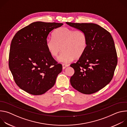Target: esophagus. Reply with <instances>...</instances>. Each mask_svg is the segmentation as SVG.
Wrapping results in <instances>:
<instances>
[{
	"label": "esophagus",
	"mask_w": 127,
	"mask_h": 127,
	"mask_svg": "<svg viewBox=\"0 0 127 127\" xmlns=\"http://www.w3.org/2000/svg\"><path fill=\"white\" fill-rule=\"evenodd\" d=\"M69 65H67V64H62V68H63V69H65L66 67H68Z\"/></svg>",
	"instance_id": "1"
}]
</instances>
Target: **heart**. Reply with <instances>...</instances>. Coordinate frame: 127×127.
Returning a JSON list of instances; mask_svg holds the SVG:
<instances>
[{
    "label": "heart",
    "mask_w": 127,
    "mask_h": 127,
    "mask_svg": "<svg viewBox=\"0 0 127 127\" xmlns=\"http://www.w3.org/2000/svg\"><path fill=\"white\" fill-rule=\"evenodd\" d=\"M52 35L53 39H47L46 46L50 55L55 58L58 57L61 50L63 51L58 59L60 62L68 63L74 58L80 57L87 48V36L81 31L60 27Z\"/></svg>",
    "instance_id": "obj_1"
}]
</instances>
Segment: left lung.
Listing matches in <instances>:
<instances>
[{"mask_svg":"<svg viewBox=\"0 0 127 127\" xmlns=\"http://www.w3.org/2000/svg\"><path fill=\"white\" fill-rule=\"evenodd\" d=\"M66 23L83 32L87 38L85 52L76 63L70 65L74 70V74L70 78L71 85L81 93H95L111 82L117 65L112 36L95 24Z\"/></svg>","mask_w":127,"mask_h":127,"instance_id":"1","label":"left lung"}]
</instances>
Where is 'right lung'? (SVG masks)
Instances as JSON below:
<instances>
[{
  "mask_svg": "<svg viewBox=\"0 0 127 127\" xmlns=\"http://www.w3.org/2000/svg\"><path fill=\"white\" fill-rule=\"evenodd\" d=\"M62 23L34 22L18 31L10 47L9 67L15 83L32 95H41L55 83L62 65L46 46L49 33Z\"/></svg>",
  "mask_w": 127,
  "mask_h": 127,
  "instance_id": "1",
  "label": "right lung"
}]
</instances>
